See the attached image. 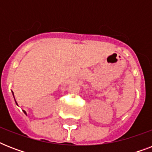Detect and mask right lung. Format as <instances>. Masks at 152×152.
Returning a JSON list of instances; mask_svg holds the SVG:
<instances>
[{
    "label": "right lung",
    "instance_id": "add662e5",
    "mask_svg": "<svg viewBox=\"0 0 152 152\" xmlns=\"http://www.w3.org/2000/svg\"><path fill=\"white\" fill-rule=\"evenodd\" d=\"M12 94H13V92H12ZM15 103H16V102H15ZM23 112H24V113H25V114H27V113H26V112H25L24 110H23Z\"/></svg>",
    "mask_w": 152,
    "mask_h": 152
}]
</instances>
